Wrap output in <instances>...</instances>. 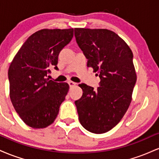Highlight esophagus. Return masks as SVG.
I'll return each instance as SVG.
<instances>
[{
  "mask_svg": "<svg viewBox=\"0 0 159 159\" xmlns=\"http://www.w3.org/2000/svg\"><path fill=\"white\" fill-rule=\"evenodd\" d=\"M68 84H69V85L70 86V87H73V86L77 84V83H75V82H73V81H69Z\"/></svg>",
  "mask_w": 159,
  "mask_h": 159,
  "instance_id": "1",
  "label": "esophagus"
}]
</instances>
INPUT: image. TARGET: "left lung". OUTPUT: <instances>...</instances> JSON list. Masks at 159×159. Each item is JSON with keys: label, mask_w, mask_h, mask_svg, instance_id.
Instances as JSON below:
<instances>
[{"label": "left lung", "mask_w": 159, "mask_h": 159, "mask_svg": "<svg viewBox=\"0 0 159 159\" xmlns=\"http://www.w3.org/2000/svg\"><path fill=\"white\" fill-rule=\"evenodd\" d=\"M87 66L101 79L97 90L81 84V98L75 102L82 126L102 134L120 123L131 102L137 75L133 54L124 40L107 29L75 28Z\"/></svg>", "instance_id": "obj_1"}]
</instances>
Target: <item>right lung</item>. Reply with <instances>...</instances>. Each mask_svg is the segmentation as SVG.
<instances>
[{
	"mask_svg": "<svg viewBox=\"0 0 159 159\" xmlns=\"http://www.w3.org/2000/svg\"><path fill=\"white\" fill-rule=\"evenodd\" d=\"M73 28L43 29L29 36L9 67L10 96L24 123L43 129L54 123L69 91L67 83L49 80V68L73 37Z\"/></svg>",
	"mask_w": 159,
	"mask_h": 159,
	"instance_id": "right-lung-1",
	"label": "right lung"
}]
</instances>
